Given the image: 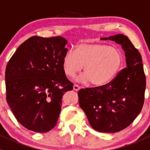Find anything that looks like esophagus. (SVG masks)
Segmentation results:
<instances>
[{
	"mask_svg": "<svg viewBox=\"0 0 150 150\" xmlns=\"http://www.w3.org/2000/svg\"><path fill=\"white\" fill-rule=\"evenodd\" d=\"M80 89H81V87L80 86H78V85L75 84L73 86V90H75V91H78V90H80Z\"/></svg>",
	"mask_w": 150,
	"mask_h": 150,
	"instance_id": "esophagus-1",
	"label": "esophagus"
}]
</instances>
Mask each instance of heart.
I'll return each mask as SVG.
<instances>
[{"label": "heart", "instance_id": "obj_1", "mask_svg": "<svg viewBox=\"0 0 150 150\" xmlns=\"http://www.w3.org/2000/svg\"><path fill=\"white\" fill-rule=\"evenodd\" d=\"M122 63L123 54L120 48L102 43L85 42L77 45L75 51L69 50L64 54L62 65L65 74L70 78L80 73L83 67L85 73L78 81L83 83L91 81L95 86L100 87L116 76Z\"/></svg>", "mask_w": 150, "mask_h": 150}]
</instances>
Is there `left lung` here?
I'll return each mask as SVG.
<instances>
[{
	"label": "left lung",
	"instance_id": "obj_1",
	"mask_svg": "<svg viewBox=\"0 0 150 150\" xmlns=\"http://www.w3.org/2000/svg\"><path fill=\"white\" fill-rule=\"evenodd\" d=\"M101 40H112L122 45L126 67L107 84L81 89L78 101L93 129L114 133L127 128L141 113L146 76L141 54L127 36L117 34Z\"/></svg>",
	"mask_w": 150,
	"mask_h": 150
}]
</instances>
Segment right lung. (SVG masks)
<instances>
[{
    "instance_id": "1",
    "label": "right lung",
    "mask_w": 150,
    "mask_h": 150,
    "mask_svg": "<svg viewBox=\"0 0 150 150\" xmlns=\"http://www.w3.org/2000/svg\"><path fill=\"white\" fill-rule=\"evenodd\" d=\"M67 42L61 36H33L20 45L6 65V102L28 130H52L58 120L63 94L73 89L62 65Z\"/></svg>"
}]
</instances>
